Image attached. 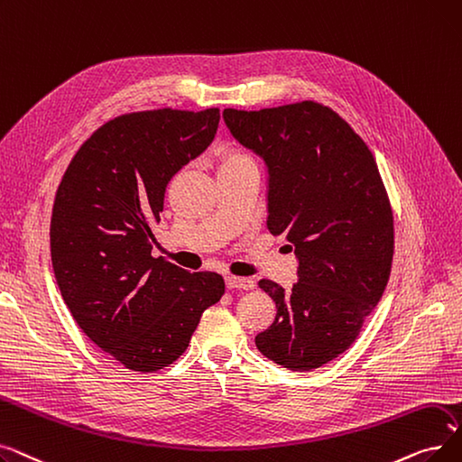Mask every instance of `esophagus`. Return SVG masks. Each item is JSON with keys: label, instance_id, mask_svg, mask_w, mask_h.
<instances>
[{"label": "esophagus", "instance_id": "34e87169", "mask_svg": "<svg viewBox=\"0 0 462 462\" xmlns=\"http://www.w3.org/2000/svg\"><path fill=\"white\" fill-rule=\"evenodd\" d=\"M226 283L229 290H254L255 282L252 278H240V276H226Z\"/></svg>", "mask_w": 462, "mask_h": 462}]
</instances>
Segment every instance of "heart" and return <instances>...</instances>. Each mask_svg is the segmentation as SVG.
Instances as JSON below:
<instances>
[{
  "mask_svg": "<svg viewBox=\"0 0 462 462\" xmlns=\"http://www.w3.org/2000/svg\"><path fill=\"white\" fill-rule=\"evenodd\" d=\"M236 165H254V162H252V158L248 156V153H245V152L227 150L224 153V162H222V167H219V169L236 167Z\"/></svg>",
  "mask_w": 462,
  "mask_h": 462,
  "instance_id": "b5f03b06",
  "label": "heart"
}]
</instances>
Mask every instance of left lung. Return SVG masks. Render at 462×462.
Masks as SVG:
<instances>
[{"mask_svg":"<svg viewBox=\"0 0 462 462\" xmlns=\"http://www.w3.org/2000/svg\"><path fill=\"white\" fill-rule=\"evenodd\" d=\"M224 122L265 163L267 227L285 235L299 263L291 290L259 282L276 318L255 346L283 368H319L357 338L389 280L393 214L374 156L314 101L226 108Z\"/></svg>","mask_w":462,"mask_h":462,"instance_id":"8db88e82","label":"left lung"}]
</instances>
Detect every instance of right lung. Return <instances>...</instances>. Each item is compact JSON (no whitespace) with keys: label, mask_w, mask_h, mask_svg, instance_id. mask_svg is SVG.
I'll use <instances>...</instances> for the list:
<instances>
[{"label":"right lung","mask_w":462,"mask_h":462,"mask_svg":"<svg viewBox=\"0 0 462 462\" xmlns=\"http://www.w3.org/2000/svg\"><path fill=\"white\" fill-rule=\"evenodd\" d=\"M217 124V108L118 116L79 148L58 186L51 255L60 293L84 335L129 370L177 361L226 291L216 273L152 257L165 188L212 144Z\"/></svg>","instance_id":"add662e5"}]
</instances>
